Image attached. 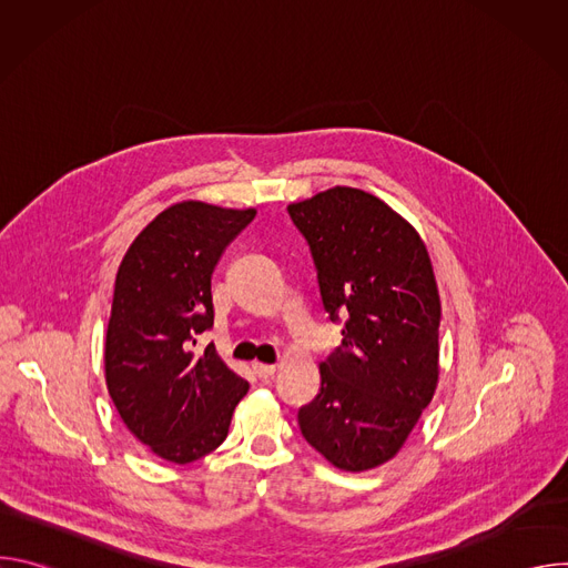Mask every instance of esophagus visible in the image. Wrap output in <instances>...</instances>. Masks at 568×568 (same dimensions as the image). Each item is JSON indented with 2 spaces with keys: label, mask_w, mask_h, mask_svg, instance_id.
<instances>
[{
  "label": "esophagus",
  "mask_w": 568,
  "mask_h": 568,
  "mask_svg": "<svg viewBox=\"0 0 568 568\" xmlns=\"http://www.w3.org/2000/svg\"><path fill=\"white\" fill-rule=\"evenodd\" d=\"M252 368H254V373H256L261 379H267V377H272V375L276 373V366H274V364H261V362H254V364H252Z\"/></svg>",
  "instance_id": "34e87169"
}]
</instances>
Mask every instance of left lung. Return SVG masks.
Returning <instances> with one entry per match:
<instances>
[{"mask_svg":"<svg viewBox=\"0 0 568 568\" xmlns=\"http://www.w3.org/2000/svg\"><path fill=\"white\" fill-rule=\"evenodd\" d=\"M287 213L310 245L323 310L346 318L298 409L303 438L339 469L390 460L438 384L440 296L418 231L379 197L335 186Z\"/></svg>","mask_w":568,"mask_h":568,"instance_id":"1","label":"left lung"}]
</instances>
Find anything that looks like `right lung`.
I'll return each mask as SVG.
<instances>
[{"label": "right lung", "mask_w": 568, "mask_h": 568, "mask_svg": "<svg viewBox=\"0 0 568 568\" xmlns=\"http://www.w3.org/2000/svg\"><path fill=\"white\" fill-rule=\"evenodd\" d=\"M256 209L180 202L161 211L125 252L105 335V382L136 440L159 458L186 465L229 434L250 384L209 344L211 276L229 242Z\"/></svg>", "instance_id": "obj_1"}]
</instances>
